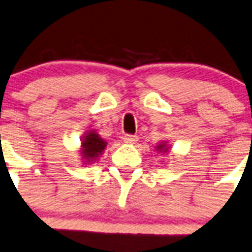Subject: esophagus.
Wrapping results in <instances>:
<instances>
[{
	"label": "esophagus",
	"mask_w": 252,
	"mask_h": 252,
	"mask_svg": "<svg viewBox=\"0 0 252 252\" xmlns=\"http://www.w3.org/2000/svg\"><path fill=\"white\" fill-rule=\"evenodd\" d=\"M123 141L128 145H133V143H136L138 141L137 136H132V134H126V136L123 137Z\"/></svg>",
	"instance_id": "1"
}]
</instances>
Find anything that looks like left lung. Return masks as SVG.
Segmentation results:
<instances>
[{
  "label": "left lung",
  "mask_w": 252,
  "mask_h": 252,
  "mask_svg": "<svg viewBox=\"0 0 252 252\" xmlns=\"http://www.w3.org/2000/svg\"><path fill=\"white\" fill-rule=\"evenodd\" d=\"M156 149H158V151H162V152L168 151V149H166V145H165V143H160V145H158V147H156Z\"/></svg>",
  "instance_id": "obj_1"
}]
</instances>
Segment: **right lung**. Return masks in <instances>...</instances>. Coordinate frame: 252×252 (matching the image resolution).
Wrapping results in <instances>:
<instances>
[{
	"label": "right lung",
	"mask_w": 252,
	"mask_h": 252,
	"mask_svg": "<svg viewBox=\"0 0 252 252\" xmlns=\"http://www.w3.org/2000/svg\"><path fill=\"white\" fill-rule=\"evenodd\" d=\"M106 145L107 143L102 138H100V136L94 130H90L82 141L80 154H82L84 162L90 164L92 161H96L97 158H100L103 150L106 149Z\"/></svg>",
	"instance_id": "1"
}]
</instances>
